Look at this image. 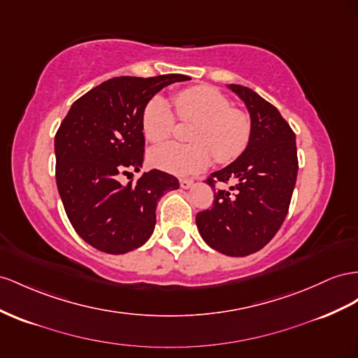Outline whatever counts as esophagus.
<instances>
[{
  "mask_svg": "<svg viewBox=\"0 0 358 358\" xmlns=\"http://www.w3.org/2000/svg\"><path fill=\"white\" fill-rule=\"evenodd\" d=\"M180 187L183 189H189V188L194 187V182H192L191 179H180Z\"/></svg>",
  "mask_w": 358,
  "mask_h": 358,
  "instance_id": "34e87169",
  "label": "esophagus"
}]
</instances>
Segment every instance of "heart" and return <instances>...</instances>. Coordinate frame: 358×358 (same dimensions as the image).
I'll use <instances>...</instances> for the list:
<instances>
[{"instance_id":"b5f03b06","label":"heart","mask_w":358,"mask_h":358,"mask_svg":"<svg viewBox=\"0 0 358 358\" xmlns=\"http://www.w3.org/2000/svg\"><path fill=\"white\" fill-rule=\"evenodd\" d=\"M180 120L196 122L191 132L194 144L167 143L150 152L149 161L155 169L185 176L208 167L212 155L218 162H230L243 153L251 137L248 115L231 108L226 96L210 85H194L175 96ZM175 128V114L169 102L155 96L141 115V129L150 143L167 140Z\"/></svg>"}]
</instances>
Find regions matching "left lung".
<instances>
[{
  "label": "left lung",
  "mask_w": 358,
  "mask_h": 358,
  "mask_svg": "<svg viewBox=\"0 0 358 358\" xmlns=\"http://www.w3.org/2000/svg\"><path fill=\"white\" fill-rule=\"evenodd\" d=\"M244 102L251 120L247 149L206 180H235L217 189L212 208L199 212L203 241L220 253L243 257L256 253L274 238L287 215L298 173L295 134L274 105L248 87L227 84Z\"/></svg>",
  "instance_id": "obj_1"
}]
</instances>
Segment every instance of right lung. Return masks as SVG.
Listing matches in <instances>:
<instances>
[{
    "instance_id": "add662e5",
    "label": "right lung",
    "mask_w": 358,
    "mask_h": 358,
    "mask_svg": "<svg viewBox=\"0 0 358 358\" xmlns=\"http://www.w3.org/2000/svg\"><path fill=\"white\" fill-rule=\"evenodd\" d=\"M188 80L179 73L117 76L73 102L55 134V179L67 218L87 244L124 255L153 234L158 200L179 180L159 170L127 187L119 178L143 167L146 103L164 87Z\"/></svg>"
}]
</instances>
